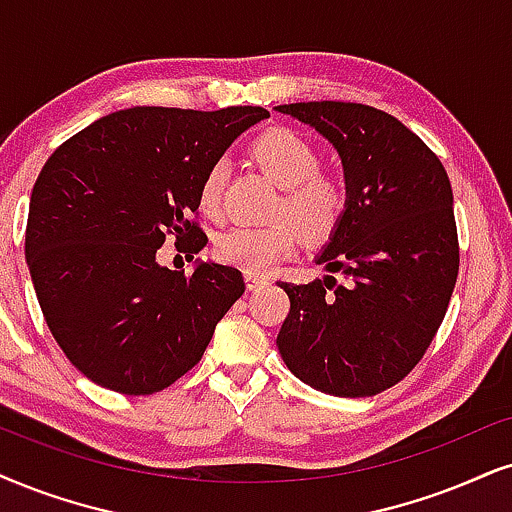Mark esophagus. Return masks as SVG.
Segmentation results:
<instances>
[{
    "label": "esophagus",
    "instance_id": "1",
    "mask_svg": "<svg viewBox=\"0 0 512 512\" xmlns=\"http://www.w3.org/2000/svg\"><path fill=\"white\" fill-rule=\"evenodd\" d=\"M269 283L267 276H260V274H245V286L248 290H257V288H264Z\"/></svg>",
    "mask_w": 512,
    "mask_h": 512
}]
</instances>
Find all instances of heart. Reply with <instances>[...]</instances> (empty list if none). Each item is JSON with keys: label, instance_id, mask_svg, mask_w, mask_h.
Wrapping results in <instances>:
<instances>
[{"label": "heart", "instance_id": "1", "mask_svg": "<svg viewBox=\"0 0 512 512\" xmlns=\"http://www.w3.org/2000/svg\"><path fill=\"white\" fill-rule=\"evenodd\" d=\"M250 155L260 170L281 186L269 226H234L215 238V257L245 274H264L290 257L300 243L328 241L347 215L349 193L342 179L321 170V151L288 127H274L252 141ZM226 163L215 160L198 186V208L219 217L224 203Z\"/></svg>", "mask_w": 512, "mask_h": 512}]
</instances>
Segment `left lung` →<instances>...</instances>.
<instances>
[{
	"label": "left lung",
	"instance_id": "obj_1",
	"mask_svg": "<svg viewBox=\"0 0 512 512\" xmlns=\"http://www.w3.org/2000/svg\"><path fill=\"white\" fill-rule=\"evenodd\" d=\"M276 108L338 148L349 193L347 215L316 260L333 276L281 283L290 312L278 352L316 390L373 397L416 368L449 309L461 264L449 174L418 134L373 106Z\"/></svg>",
	"mask_w": 512,
	"mask_h": 512
}]
</instances>
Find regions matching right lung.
<instances>
[{"label":"right lung","instance_id":"obj_1","mask_svg":"<svg viewBox=\"0 0 512 512\" xmlns=\"http://www.w3.org/2000/svg\"><path fill=\"white\" fill-rule=\"evenodd\" d=\"M267 108L222 111L134 106L63 141L30 198L25 257L42 314L77 371L120 394H153L189 373L215 326L245 293L243 274L198 264L160 267L174 236L193 255L208 245L198 186Z\"/></svg>","mask_w":512,"mask_h":512}]
</instances>
